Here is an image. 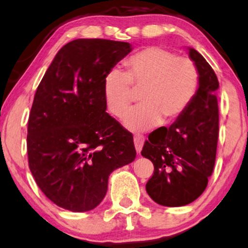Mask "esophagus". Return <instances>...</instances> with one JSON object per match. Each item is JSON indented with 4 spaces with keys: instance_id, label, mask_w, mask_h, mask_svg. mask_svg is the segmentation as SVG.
<instances>
[{
    "instance_id": "34e87169",
    "label": "esophagus",
    "mask_w": 248,
    "mask_h": 248,
    "mask_svg": "<svg viewBox=\"0 0 248 248\" xmlns=\"http://www.w3.org/2000/svg\"><path fill=\"white\" fill-rule=\"evenodd\" d=\"M134 141H135V147H136V151L139 154V153L141 152V148L142 146H144V142H145V137L141 135H136L134 137Z\"/></svg>"
}]
</instances>
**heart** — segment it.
Segmentation results:
<instances>
[{
	"mask_svg": "<svg viewBox=\"0 0 248 248\" xmlns=\"http://www.w3.org/2000/svg\"><path fill=\"white\" fill-rule=\"evenodd\" d=\"M124 73L108 72L103 79L104 103L113 117H123L139 94L140 106L125 113L124 125L145 131L179 119L192 102L199 86V71L192 59L160 47L145 48L124 62Z\"/></svg>",
	"mask_w": 248,
	"mask_h": 248,
	"instance_id": "1",
	"label": "heart"
}]
</instances>
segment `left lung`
Segmentation results:
<instances>
[{
	"instance_id": "left-lung-1",
	"label": "left lung",
	"mask_w": 248,
	"mask_h": 248,
	"mask_svg": "<svg viewBox=\"0 0 248 248\" xmlns=\"http://www.w3.org/2000/svg\"><path fill=\"white\" fill-rule=\"evenodd\" d=\"M199 71V88L186 112L170 127L156 129L141 155L154 164L146 191L156 203L182 207L203 193L214 170L219 134V82L203 56L189 48Z\"/></svg>"
}]
</instances>
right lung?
I'll use <instances>...</instances> for the list:
<instances>
[{"label":"right lung","mask_w":248,"mask_h":248,"mask_svg":"<svg viewBox=\"0 0 248 248\" xmlns=\"http://www.w3.org/2000/svg\"><path fill=\"white\" fill-rule=\"evenodd\" d=\"M130 44L76 39L45 73L28 121V160L34 181L58 207L74 212L100 204L114 170L134 162V137L106 112L103 79Z\"/></svg>","instance_id":"add662e5"}]
</instances>
